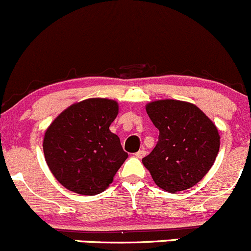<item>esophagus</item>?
I'll list each match as a JSON object with an SVG mask.
<instances>
[{"label": "esophagus", "instance_id": "1", "mask_svg": "<svg viewBox=\"0 0 251 251\" xmlns=\"http://www.w3.org/2000/svg\"><path fill=\"white\" fill-rule=\"evenodd\" d=\"M146 155V151L144 150V149H141V150H139L138 152L135 153V157H138V158H143L144 156Z\"/></svg>", "mask_w": 251, "mask_h": 251}]
</instances>
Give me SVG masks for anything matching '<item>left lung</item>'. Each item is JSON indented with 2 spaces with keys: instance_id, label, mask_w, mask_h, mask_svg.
<instances>
[{
  "instance_id": "obj_1",
  "label": "left lung",
  "mask_w": 251,
  "mask_h": 251,
  "mask_svg": "<svg viewBox=\"0 0 251 251\" xmlns=\"http://www.w3.org/2000/svg\"><path fill=\"white\" fill-rule=\"evenodd\" d=\"M145 110L160 130L155 149L141 160L153 182L172 194L194 187L217 157L221 144L217 126L187 101H151Z\"/></svg>"
}]
</instances>
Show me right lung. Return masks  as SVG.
Segmentation results:
<instances>
[{
    "label": "right lung",
    "instance_id": "obj_1",
    "mask_svg": "<svg viewBox=\"0 0 251 251\" xmlns=\"http://www.w3.org/2000/svg\"><path fill=\"white\" fill-rule=\"evenodd\" d=\"M118 102L91 98L62 111L47 126L42 141L52 175L71 192L102 193L128 157L110 126L118 115Z\"/></svg>",
    "mask_w": 251,
    "mask_h": 251
}]
</instances>
